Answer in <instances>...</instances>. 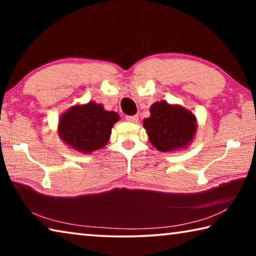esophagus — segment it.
<instances>
[{
	"label": "esophagus",
	"instance_id": "obj_1",
	"mask_svg": "<svg viewBox=\"0 0 256 256\" xmlns=\"http://www.w3.org/2000/svg\"><path fill=\"white\" fill-rule=\"evenodd\" d=\"M125 120H128V122H131V123H136L138 118L136 115H132V116H125Z\"/></svg>",
	"mask_w": 256,
	"mask_h": 256
}]
</instances>
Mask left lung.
I'll return each mask as SVG.
<instances>
[{
  "instance_id": "left-lung-1",
  "label": "left lung",
  "mask_w": 256,
  "mask_h": 256,
  "mask_svg": "<svg viewBox=\"0 0 256 256\" xmlns=\"http://www.w3.org/2000/svg\"><path fill=\"white\" fill-rule=\"evenodd\" d=\"M150 114L144 126L150 144L159 151L167 152L184 148L196 134V116L183 107L159 102L151 106Z\"/></svg>"
}]
</instances>
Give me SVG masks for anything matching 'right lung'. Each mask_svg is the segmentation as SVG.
<instances>
[{"instance_id":"1","label":"right lung","mask_w":256,"mask_h":256,"mask_svg":"<svg viewBox=\"0 0 256 256\" xmlns=\"http://www.w3.org/2000/svg\"><path fill=\"white\" fill-rule=\"evenodd\" d=\"M115 112L90 102L76 105L64 112L60 120L58 134L66 144L82 154L102 148L110 140L112 128L118 120Z\"/></svg>"}]
</instances>
